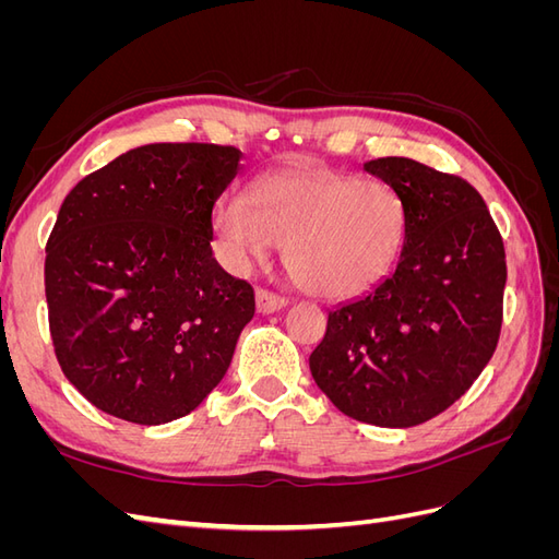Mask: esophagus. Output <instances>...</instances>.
I'll return each instance as SVG.
<instances>
[{
	"mask_svg": "<svg viewBox=\"0 0 559 559\" xmlns=\"http://www.w3.org/2000/svg\"><path fill=\"white\" fill-rule=\"evenodd\" d=\"M286 306V298L273 294V292H265V289H259L257 292V310L261 314H273V312H280L282 308Z\"/></svg>",
	"mask_w": 559,
	"mask_h": 559,
	"instance_id": "obj_1",
	"label": "esophagus"
}]
</instances>
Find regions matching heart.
Masks as SVG:
<instances>
[{
  "label": "heart",
  "instance_id": "b5f03b06",
  "mask_svg": "<svg viewBox=\"0 0 559 559\" xmlns=\"http://www.w3.org/2000/svg\"><path fill=\"white\" fill-rule=\"evenodd\" d=\"M224 261L245 273L286 245L302 289L326 300L368 294L392 270L405 233L399 193L382 179L317 167L270 173L245 195H224L212 214Z\"/></svg>",
  "mask_w": 559,
  "mask_h": 559
}]
</instances>
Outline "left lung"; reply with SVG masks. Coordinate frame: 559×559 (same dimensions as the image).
<instances>
[{
  "instance_id": "8db88e82",
  "label": "left lung",
  "mask_w": 559,
  "mask_h": 559,
  "mask_svg": "<svg viewBox=\"0 0 559 559\" xmlns=\"http://www.w3.org/2000/svg\"><path fill=\"white\" fill-rule=\"evenodd\" d=\"M364 170L403 202L401 253L392 275L329 312L310 370L341 413L408 429L462 399L492 359L503 242L485 200L464 179L411 158L368 160Z\"/></svg>"
}]
</instances>
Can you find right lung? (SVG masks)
Here are the masks:
<instances>
[{"instance_id": "add662e5", "label": "right lung", "mask_w": 559, "mask_h": 559, "mask_svg": "<svg viewBox=\"0 0 559 559\" xmlns=\"http://www.w3.org/2000/svg\"><path fill=\"white\" fill-rule=\"evenodd\" d=\"M242 158L146 144L64 198L46 245L50 337L64 378L103 413L165 425L224 380L257 310L212 253L214 205Z\"/></svg>"}]
</instances>
